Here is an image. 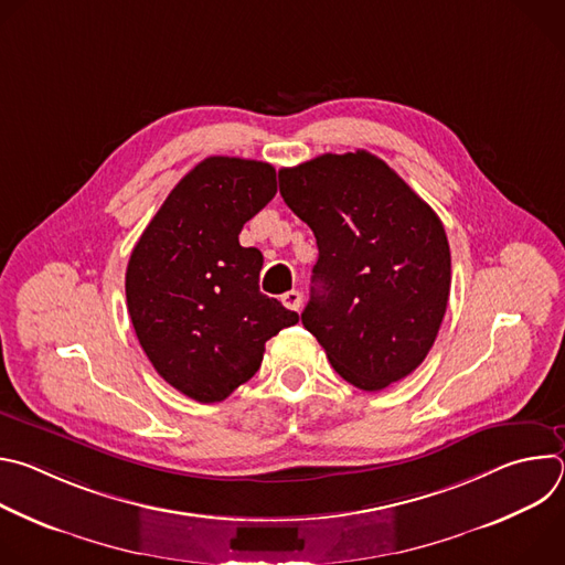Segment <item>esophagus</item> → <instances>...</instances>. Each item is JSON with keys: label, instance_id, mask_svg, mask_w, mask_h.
<instances>
[{"label": "esophagus", "instance_id": "34e87169", "mask_svg": "<svg viewBox=\"0 0 565 565\" xmlns=\"http://www.w3.org/2000/svg\"><path fill=\"white\" fill-rule=\"evenodd\" d=\"M281 303L288 308V310H299L301 308V292L299 290H288L281 295Z\"/></svg>", "mask_w": 565, "mask_h": 565}]
</instances>
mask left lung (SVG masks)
<instances>
[{"label":"left lung","instance_id":"left-lung-1","mask_svg":"<svg viewBox=\"0 0 565 565\" xmlns=\"http://www.w3.org/2000/svg\"><path fill=\"white\" fill-rule=\"evenodd\" d=\"M279 192L317 238L301 324L333 369L362 391L414 373L436 342L451 286L438 214L364 149L279 170Z\"/></svg>","mask_w":565,"mask_h":565}]
</instances>
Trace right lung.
<instances>
[{"label":"right lung","instance_id":"right-lung-1","mask_svg":"<svg viewBox=\"0 0 565 565\" xmlns=\"http://www.w3.org/2000/svg\"><path fill=\"white\" fill-rule=\"evenodd\" d=\"M275 194L273 166L210 156L131 250L125 292L136 338L158 375L203 405L248 382L266 342L299 321L259 290L262 253L238 244L241 227Z\"/></svg>","mask_w":565,"mask_h":565}]
</instances>
